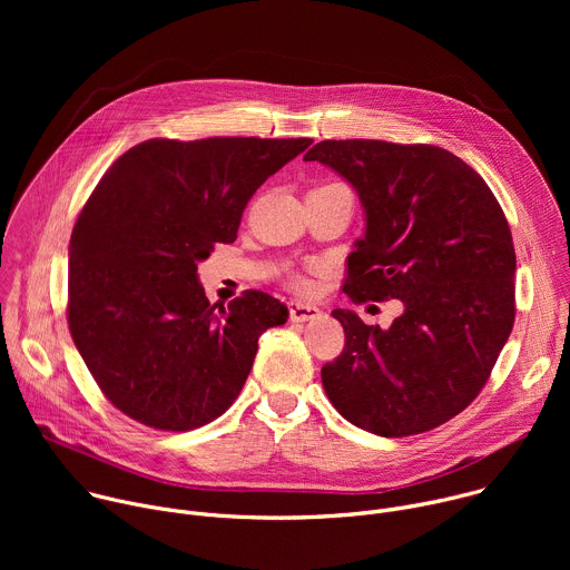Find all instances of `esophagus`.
Listing matches in <instances>:
<instances>
[{
  "label": "esophagus",
  "mask_w": 570,
  "mask_h": 570,
  "mask_svg": "<svg viewBox=\"0 0 570 570\" xmlns=\"http://www.w3.org/2000/svg\"><path fill=\"white\" fill-rule=\"evenodd\" d=\"M288 313L293 322H306L320 315V308L315 304H304V302H288Z\"/></svg>",
  "instance_id": "esophagus-1"
}]
</instances>
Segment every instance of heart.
Segmentation results:
<instances>
[{"mask_svg": "<svg viewBox=\"0 0 570 570\" xmlns=\"http://www.w3.org/2000/svg\"><path fill=\"white\" fill-rule=\"evenodd\" d=\"M293 286H295V288H299V291H304V288L308 286V279H306V277H302V275H297V277L293 279Z\"/></svg>", "mask_w": 570, "mask_h": 570, "instance_id": "b5f03b06", "label": "heart"}]
</instances>
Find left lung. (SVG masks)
Here are the masks:
<instances>
[{
	"label": "left lung",
	"mask_w": 570,
	"mask_h": 570,
	"mask_svg": "<svg viewBox=\"0 0 570 570\" xmlns=\"http://www.w3.org/2000/svg\"><path fill=\"white\" fill-rule=\"evenodd\" d=\"M304 159L343 176L365 212L343 291L403 306L387 330L354 311L332 313L345 350L322 367L324 392L374 435L438 429L478 396L510 338L517 255L508 218L487 183L440 146L324 139Z\"/></svg>",
	"instance_id": "obj_1"
}]
</instances>
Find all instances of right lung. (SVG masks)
I'll list each match as a JSON object with an SVG mask.
<instances>
[{
	"instance_id": "1",
	"label": "right lung",
	"mask_w": 570,
	"mask_h": 570,
	"mask_svg": "<svg viewBox=\"0 0 570 570\" xmlns=\"http://www.w3.org/2000/svg\"><path fill=\"white\" fill-rule=\"evenodd\" d=\"M311 139H148L104 174L69 240L67 322L101 392L130 420L194 431L246 383L288 308L246 291L216 311L198 262L232 243L253 194Z\"/></svg>"
}]
</instances>
